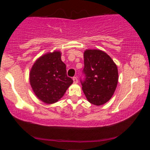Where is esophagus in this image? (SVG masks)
Masks as SVG:
<instances>
[{
	"label": "esophagus",
	"instance_id": "1",
	"mask_svg": "<svg viewBox=\"0 0 150 150\" xmlns=\"http://www.w3.org/2000/svg\"><path fill=\"white\" fill-rule=\"evenodd\" d=\"M73 81H74V83H78V79H77V77H73Z\"/></svg>",
	"mask_w": 150,
	"mask_h": 150
}]
</instances>
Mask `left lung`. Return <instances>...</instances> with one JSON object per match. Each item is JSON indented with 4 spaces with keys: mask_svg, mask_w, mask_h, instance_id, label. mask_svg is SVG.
I'll list each match as a JSON object with an SVG mask.
<instances>
[{
    "mask_svg": "<svg viewBox=\"0 0 150 150\" xmlns=\"http://www.w3.org/2000/svg\"><path fill=\"white\" fill-rule=\"evenodd\" d=\"M83 55L85 79L81 80L82 90L89 103L103 105L111 99L117 86V66L100 50H86Z\"/></svg>",
    "mask_w": 150,
    "mask_h": 150,
    "instance_id": "left-lung-1",
    "label": "left lung"
}]
</instances>
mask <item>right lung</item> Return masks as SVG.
<instances>
[{
    "label": "right lung",
    "mask_w": 150,
    "mask_h": 150,
    "mask_svg": "<svg viewBox=\"0 0 150 150\" xmlns=\"http://www.w3.org/2000/svg\"><path fill=\"white\" fill-rule=\"evenodd\" d=\"M29 81L37 98L46 104H52L62 98L73 80L67 75L66 64L61 52L54 51L38 58L31 67Z\"/></svg>",
    "instance_id": "right-lung-1"
}]
</instances>
